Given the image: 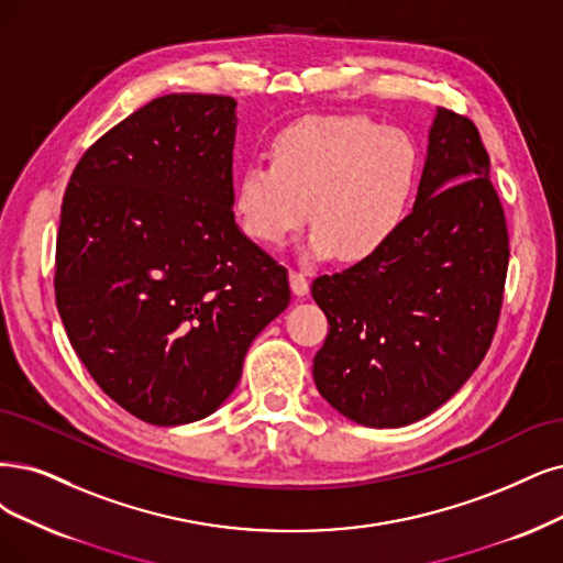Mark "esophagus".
Returning <instances> with one entry per match:
<instances>
[{
  "mask_svg": "<svg viewBox=\"0 0 563 563\" xmlns=\"http://www.w3.org/2000/svg\"><path fill=\"white\" fill-rule=\"evenodd\" d=\"M289 287L297 297H306L308 295V278L301 271H289Z\"/></svg>",
  "mask_w": 563,
  "mask_h": 563,
  "instance_id": "obj_1",
  "label": "esophagus"
}]
</instances>
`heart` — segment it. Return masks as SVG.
Returning a JSON list of instances; mask_svg holds the SVG:
<instances>
[{"label": "heart", "mask_w": 563, "mask_h": 563, "mask_svg": "<svg viewBox=\"0 0 563 563\" xmlns=\"http://www.w3.org/2000/svg\"><path fill=\"white\" fill-rule=\"evenodd\" d=\"M420 178V153L399 128L366 115H308L250 159L234 185V213L260 245H283L306 216V253L364 262L399 232Z\"/></svg>", "instance_id": "heart-1"}]
</instances>
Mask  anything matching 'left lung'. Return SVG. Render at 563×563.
<instances>
[{
  "label": "left lung",
  "instance_id": "8db88e82",
  "mask_svg": "<svg viewBox=\"0 0 563 563\" xmlns=\"http://www.w3.org/2000/svg\"><path fill=\"white\" fill-rule=\"evenodd\" d=\"M508 229L475 124L435 109L412 211L373 257L313 280L329 334L313 360L343 418L394 429L441 408L492 345Z\"/></svg>",
  "mask_w": 563,
  "mask_h": 563
}]
</instances>
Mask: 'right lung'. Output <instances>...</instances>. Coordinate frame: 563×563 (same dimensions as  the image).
I'll return each mask as SVG.
<instances>
[{
    "label": "right lung",
    "instance_id": "right-lung-1",
    "mask_svg": "<svg viewBox=\"0 0 563 563\" xmlns=\"http://www.w3.org/2000/svg\"><path fill=\"white\" fill-rule=\"evenodd\" d=\"M236 101L164 95L80 157L55 301L95 383L157 427L203 420L289 303L287 271L234 218Z\"/></svg>",
    "mask_w": 563,
    "mask_h": 563
}]
</instances>
